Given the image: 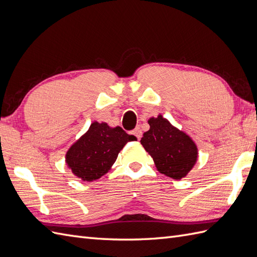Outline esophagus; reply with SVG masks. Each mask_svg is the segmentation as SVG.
Segmentation results:
<instances>
[{"label":"esophagus","mask_w":257,"mask_h":257,"mask_svg":"<svg viewBox=\"0 0 257 257\" xmlns=\"http://www.w3.org/2000/svg\"><path fill=\"white\" fill-rule=\"evenodd\" d=\"M131 135L136 136L137 139L140 140V138L142 137V130H141L139 127H138V128H136L135 130H133V133H131Z\"/></svg>","instance_id":"34e87169"}]
</instances>
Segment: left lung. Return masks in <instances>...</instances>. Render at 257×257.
I'll return each instance as SVG.
<instances>
[{"label": "left lung", "instance_id": "8db88e82", "mask_svg": "<svg viewBox=\"0 0 257 257\" xmlns=\"http://www.w3.org/2000/svg\"><path fill=\"white\" fill-rule=\"evenodd\" d=\"M148 122L150 129L144 133L140 142L153 159L156 169L176 180L185 178L199 157L192 138L173 126L161 114L151 117Z\"/></svg>", "mask_w": 257, "mask_h": 257}]
</instances>
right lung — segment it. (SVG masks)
I'll return each mask as SVG.
<instances>
[{"mask_svg": "<svg viewBox=\"0 0 257 257\" xmlns=\"http://www.w3.org/2000/svg\"><path fill=\"white\" fill-rule=\"evenodd\" d=\"M121 127H110L94 120L79 139L71 144L65 155V163L71 173L82 181L91 182L107 174L122 148L136 141Z\"/></svg>", "mask_w": 257, "mask_h": 257, "instance_id": "add662e5", "label": "right lung"}]
</instances>
